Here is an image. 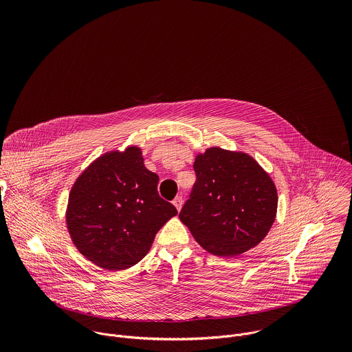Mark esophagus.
<instances>
[{
    "label": "esophagus",
    "mask_w": 352,
    "mask_h": 352,
    "mask_svg": "<svg viewBox=\"0 0 352 352\" xmlns=\"http://www.w3.org/2000/svg\"><path fill=\"white\" fill-rule=\"evenodd\" d=\"M173 205H174L175 209L179 212L181 208H182V196H177V197L173 200Z\"/></svg>",
    "instance_id": "esophagus-1"
}]
</instances>
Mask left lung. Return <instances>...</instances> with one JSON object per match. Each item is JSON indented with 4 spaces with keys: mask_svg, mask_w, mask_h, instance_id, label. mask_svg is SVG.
<instances>
[{
    "mask_svg": "<svg viewBox=\"0 0 352 352\" xmlns=\"http://www.w3.org/2000/svg\"><path fill=\"white\" fill-rule=\"evenodd\" d=\"M196 182L179 220L196 242L221 258L238 256L270 231L277 189L259 163L243 152L209 147L195 157Z\"/></svg>",
    "mask_w": 352,
    "mask_h": 352,
    "instance_id": "obj_1",
    "label": "left lung"
}]
</instances>
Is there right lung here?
<instances>
[{
    "label": "right lung",
    "instance_id": "obj_1",
    "mask_svg": "<svg viewBox=\"0 0 352 352\" xmlns=\"http://www.w3.org/2000/svg\"><path fill=\"white\" fill-rule=\"evenodd\" d=\"M157 184L159 175L144 167L138 146L96 159L68 197L67 228L79 252L110 272L140 262L157 231L178 213L159 196Z\"/></svg>",
    "mask_w": 352,
    "mask_h": 352
}]
</instances>
